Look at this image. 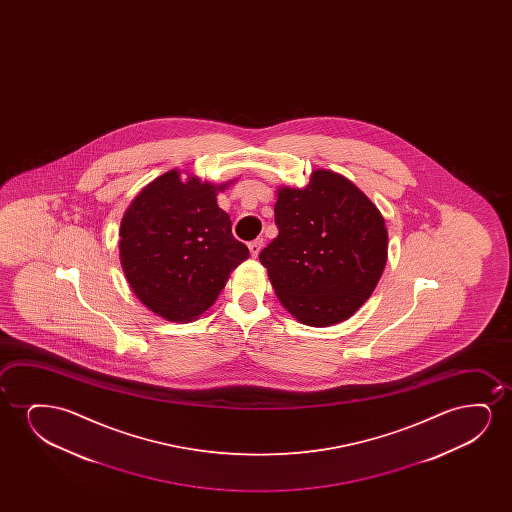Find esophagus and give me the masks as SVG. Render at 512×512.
Here are the masks:
<instances>
[{
  "instance_id": "1",
  "label": "esophagus",
  "mask_w": 512,
  "mask_h": 512,
  "mask_svg": "<svg viewBox=\"0 0 512 512\" xmlns=\"http://www.w3.org/2000/svg\"><path fill=\"white\" fill-rule=\"evenodd\" d=\"M262 246H264V239L262 238H257L248 245L250 253H252V257H257V255H259L260 250H262Z\"/></svg>"
}]
</instances>
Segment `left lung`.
<instances>
[{
    "label": "left lung",
    "mask_w": 512,
    "mask_h": 512,
    "mask_svg": "<svg viewBox=\"0 0 512 512\" xmlns=\"http://www.w3.org/2000/svg\"><path fill=\"white\" fill-rule=\"evenodd\" d=\"M278 236L260 252L281 306L297 322L330 327L371 297L385 271L388 231L346 176L316 169L306 187H278Z\"/></svg>",
    "instance_id": "left-lung-1"
}]
</instances>
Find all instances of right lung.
Returning <instances> with one entry per match:
<instances>
[{"label":"right lung","instance_id":"obj_1","mask_svg":"<svg viewBox=\"0 0 512 512\" xmlns=\"http://www.w3.org/2000/svg\"><path fill=\"white\" fill-rule=\"evenodd\" d=\"M231 182L171 169L141 189L119 231L120 266L129 287L168 322H194L217 301L248 248L232 236L218 192Z\"/></svg>","mask_w":512,"mask_h":512}]
</instances>
